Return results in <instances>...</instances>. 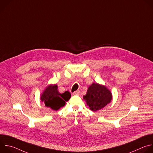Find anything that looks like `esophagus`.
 <instances>
[{
  "instance_id": "34e87169",
  "label": "esophagus",
  "mask_w": 153,
  "mask_h": 153,
  "mask_svg": "<svg viewBox=\"0 0 153 153\" xmlns=\"http://www.w3.org/2000/svg\"><path fill=\"white\" fill-rule=\"evenodd\" d=\"M80 93V91L79 90H77V91H74V92L73 93V95H79Z\"/></svg>"
}]
</instances>
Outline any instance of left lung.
<instances>
[{
    "instance_id": "left-lung-1",
    "label": "left lung",
    "mask_w": 153,
    "mask_h": 153,
    "mask_svg": "<svg viewBox=\"0 0 153 153\" xmlns=\"http://www.w3.org/2000/svg\"><path fill=\"white\" fill-rule=\"evenodd\" d=\"M83 98L91 111H97L111 102L113 95L106 86L93 83Z\"/></svg>"
}]
</instances>
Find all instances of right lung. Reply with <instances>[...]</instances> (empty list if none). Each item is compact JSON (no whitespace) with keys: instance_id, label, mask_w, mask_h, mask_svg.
Returning <instances> with one entry per match:
<instances>
[{"instance_id":"right-lung-1","label":"right lung","mask_w":153,"mask_h":153,"mask_svg":"<svg viewBox=\"0 0 153 153\" xmlns=\"http://www.w3.org/2000/svg\"><path fill=\"white\" fill-rule=\"evenodd\" d=\"M71 93L66 91L63 93H59L56 84L48 85L40 95V100L45 103V106L54 111L65 105L71 97Z\"/></svg>"}]
</instances>
